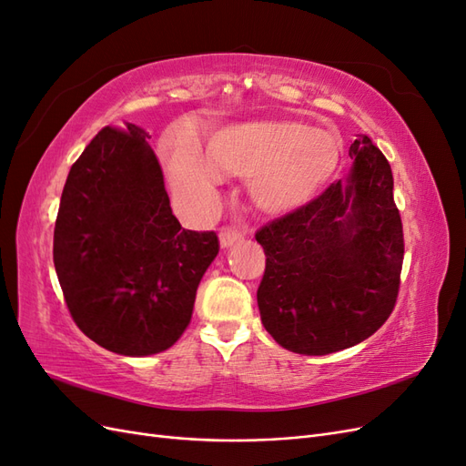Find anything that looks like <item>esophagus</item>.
<instances>
[{"instance_id": "esophagus-1", "label": "esophagus", "mask_w": 466, "mask_h": 466, "mask_svg": "<svg viewBox=\"0 0 466 466\" xmlns=\"http://www.w3.org/2000/svg\"><path fill=\"white\" fill-rule=\"evenodd\" d=\"M243 238V235L238 233V231H235V229H223L221 233H219V247L221 248H229V247H233L235 243H238Z\"/></svg>"}]
</instances>
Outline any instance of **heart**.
I'll return each mask as SVG.
<instances>
[{
    "label": "heart",
    "instance_id": "b5f03b06",
    "mask_svg": "<svg viewBox=\"0 0 466 466\" xmlns=\"http://www.w3.org/2000/svg\"><path fill=\"white\" fill-rule=\"evenodd\" d=\"M165 171L177 198L194 209L211 204L223 175L248 178L250 198L264 214L286 216L317 200L342 157L338 136L286 118H257L218 128L206 151L188 130L167 132Z\"/></svg>",
    "mask_w": 466,
    "mask_h": 466
}]
</instances>
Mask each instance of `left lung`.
Masks as SVG:
<instances>
[{"instance_id": "obj_1", "label": "left lung", "mask_w": 466, "mask_h": 466, "mask_svg": "<svg viewBox=\"0 0 466 466\" xmlns=\"http://www.w3.org/2000/svg\"><path fill=\"white\" fill-rule=\"evenodd\" d=\"M346 178L257 233L266 270L264 329L289 351L327 356L363 342L389 319L402 270V221L385 155L365 134Z\"/></svg>"}]
</instances>
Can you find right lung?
Returning <instances> with one entry per match:
<instances>
[{
    "label": "right lung",
    "instance_id": "right-lung-1",
    "mask_svg": "<svg viewBox=\"0 0 466 466\" xmlns=\"http://www.w3.org/2000/svg\"><path fill=\"white\" fill-rule=\"evenodd\" d=\"M126 126L103 128L69 168L54 266L83 334L115 354L146 358L188 327L219 243L214 231L180 228L151 136Z\"/></svg>",
    "mask_w": 466,
    "mask_h": 466
}]
</instances>
